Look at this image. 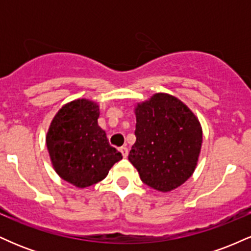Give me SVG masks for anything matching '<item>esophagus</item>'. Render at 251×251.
<instances>
[{"label": "esophagus", "mask_w": 251, "mask_h": 251, "mask_svg": "<svg viewBox=\"0 0 251 251\" xmlns=\"http://www.w3.org/2000/svg\"><path fill=\"white\" fill-rule=\"evenodd\" d=\"M120 152H122L124 158H127V155H128V149L127 148H122V149H120Z\"/></svg>", "instance_id": "1"}]
</instances>
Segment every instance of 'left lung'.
I'll use <instances>...</instances> for the list:
<instances>
[{"mask_svg": "<svg viewBox=\"0 0 251 251\" xmlns=\"http://www.w3.org/2000/svg\"><path fill=\"white\" fill-rule=\"evenodd\" d=\"M135 137L128 160L140 179L160 192L177 189L197 168L203 143L198 118L169 93H154L134 105Z\"/></svg>", "mask_w": 251, "mask_h": 251, "instance_id": "1", "label": "left lung"}]
</instances>
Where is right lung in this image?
<instances>
[{
	"label": "right lung",
	"instance_id": "1",
	"mask_svg": "<svg viewBox=\"0 0 251 251\" xmlns=\"http://www.w3.org/2000/svg\"><path fill=\"white\" fill-rule=\"evenodd\" d=\"M100 106L80 98L61 106L46 134L50 163L63 180L85 189L102 180L117 162L119 151L109 145L98 125Z\"/></svg>",
	"mask_w": 251,
	"mask_h": 251
}]
</instances>
